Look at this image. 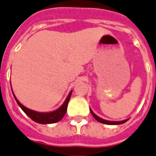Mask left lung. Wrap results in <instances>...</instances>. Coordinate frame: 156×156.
Returning <instances> with one entry per match:
<instances>
[{"label":"left lung","instance_id":"8db88e82","mask_svg":"<svg viewBox=\"0 0 156 156\" xmlns=\"http://www.w3.org/2000/svg\"><path fill=\"white\" fill-rule=\"evenodd\" d=\"M91 111V113H92V115H93V117L95 119L97 120V121H99V122H100V123H103V124H124V123H125L127 120H124V121H119V122H112V121H107V120H105L103 119H101V118H100V117H98L97 115H95L94 113V112L92 111V110H90Z\"/></svg>","mask_w":156,"mask_h":156}]
</instances>
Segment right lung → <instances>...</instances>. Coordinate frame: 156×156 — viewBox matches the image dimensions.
Returning a JSON list of instances; mask_svg holds the SVG:
<instances>
[{
    "label": "right lung",
    "instance_id": "obj_1",
    "mask_svg": "<svg viewBox=\"0 0 156 156\" xmlns=\"http://www.w3.org/2000/svg\"><path fill=\"white\" fill-rule=\"evenodd\" d=\"M71 94H72V91L69 93V96L67 97V99L64 101V103L62 104L61 107L59 109L56 110L52 112H48V113H42V112H35V111H32V110H30L27 108L26 106L22 105L20 103V101L15 98V100L17 101L18 105L20 106L24 112L33 121H35L38 124H54V123H56L58 121L63 118V116L65 115L66 112H67V107H68V104H69V101L70 100V96ZM14 96V95H13Z\"/></svg>",
    "mask_w": 156,
    "mask_h": 156
}]
</instances>
